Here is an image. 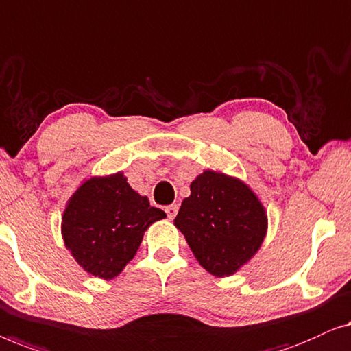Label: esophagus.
Instances as JSON below:
<instances>
[{
	"label": "esophagus",
	"mask_w": 351,
	"mask_h": 351,
	"mask_svg": "<svg viewBox=\"0 0 351 351\" xmlns=\"http://www.w3.org/2000/svg\"><path fill=\"white\" fill-rule=\"evenodd\" d=\"M165 213L169 216V219H175V216L178 215V205L165 206Z\"/></svg>",
	"instance_id": "esophagus-1"
}]
</instances>
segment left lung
I'll list each match as a JSON object with an SVG mask.
<instances>
[{"label": "left lung", "mask_w": 351, "mask_h": 351, "mask_svg": "<svg viewBox=\"0 0 351 351\" xmlns=\"http://www.w3.org/2000/svg\"><path fill=\"white\" fill-rule=\"evenodd\" d=\"M175 226L202 267L224 276L237 272L259 250L267 216L248 186L208 170L192 181Z\"/></svg>", "instance_id": "left-lung-1"}]
</instances>
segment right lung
Here are the masks:
<instances>
[{
    "mask_svg": "<svg viewBox=\"0 0 351 351\" xmlns=\"http://www.w3.org/2000/svg\"><path fill=\"white\" fill-rule=\"evenodd\" d=\"M165 216L136 194L122 173L92 178L63 213V240L84 270L114 278L135 256L147 227Z\"/></svg>",
    "mask_w": 351,
    "mask_h": 351,
    "instance_id": "right-lung-1",
    "label": "right lung"
}]
</instances>
